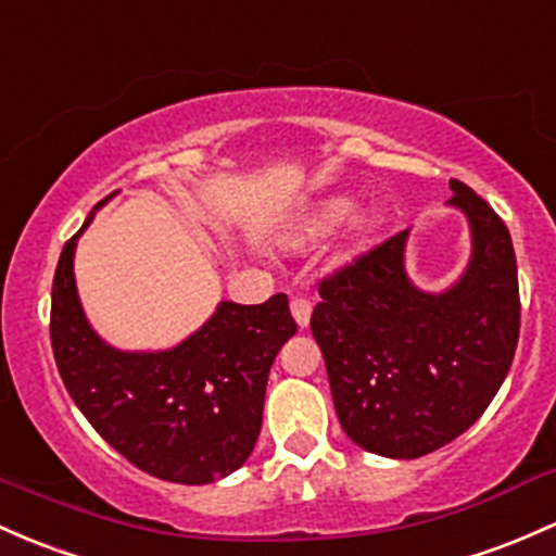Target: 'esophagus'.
Returning <instances> with one entry per match:
<instances>
[{"label": "esophagus", "mask_w": 556, "mask_h": 556, "mask_svg": "<svg viewBox=\"0 0 556 556\" xmlns=\"http://www.w3.org/2000/svg\"><path fill=\"white\" fill-rule=\"evenodd\" d=\"M291 315H294V320L300 324V328L307 326L309 315H313V302H309V296L291 294Z\"/></svg>", "instance_id": "esophagus-1"}]
</instances>
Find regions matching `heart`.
<instances>
[{"label":"heart","mask_w":556,"mask_h":556,"mask_svg":"<svg viewBox=\"0 0 556 556\" xmlns=\"http://www.w3.org/2000/svg\"><path fill=\"white\" fill-rule=\"evenodd\" d=\"M352 214V201L348 199H328L315 208L313 219H309L307 230L309 232H328V230H337L339 225L348 223Z\"/></svg>","instance_id":"b5f03b06"}]
</instances>
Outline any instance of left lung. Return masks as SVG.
I'll use <instances>...</instances> for the list:
<instances>
[{
  "label": "left lung",
  "mask_w": 556,
  "mask_h": 556,
  "mask_svg": "<svg viewBox=\"0 0 556 556\" xmlns=\"http://www.w3.org/2000/svg\"><path fill=\"white\" fill-rule=\"evenodd\" d=\"M447 204L471 228L467 273L443 294L405 276L408 230L320 280L309 328L326 361L333 408L352 443L419 458L485 414L515 361L519 286L504 219L469 185Z\"/></svg>",
  "instance_id": "1"
}]
</instances>
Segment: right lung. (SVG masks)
Segmentation results:
<instances>
[{"label": "right lung", "instance_id": "1", "mask_svg": "<svg viewBox=\"0 0 556 556\" xmlns=\"http://www.w3.org/2000/svg\"><path fill=\"white\" fill-rule=\"evenodd\" d=\"M89 223L68 238L52 280L50 339L65 390L137 469L180 485L230 475L254 451L270 366L296 333L289 300L219 302L177 348L113 350L87 324L76 294V238Z\"/></svg>", "mask_w": 556, "mask_h": 556}]
</instances>
